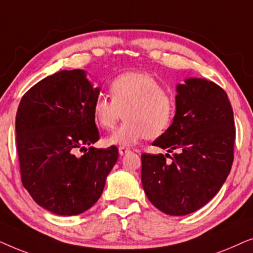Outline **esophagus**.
Listing matches in <instances>:
<instances>
[{"label": "esophagus", "mask_w": 253, "mask_h": 253, "mask_svg": "<svg viewBox=\"0 0 253 253\" xmlns=\"http://www.w3.org/2000/svg\"><path fill=\"white\" fill-rule=\"evenodd\" d=\"M129 152H130L129 148H126V147H124V146H120V147H119V153H120L121 155H124V154L129 153Z\"/></svg>", "instance_id": "34e87169"}]
</instances>
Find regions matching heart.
<instances>
[{"mask_svg": "<svg viewBox=\"0 0 253 253\" xmlns=\"http://www.w3.org/2000/svg\"><path fill=\"white\" fill-rule=\"evenodd\" d=\"M109 93L112 99L100 94L93 101L95 123L110 130L122 119L123 113L126 122L107 138V145L131 146L146 137H160L171 126L175 98L153 76L126 72L113 79Z\"/></svg>", "mask_w": 253, "mask_h": 253, "instance_id": "1", "label": "heart"}]
</instances>
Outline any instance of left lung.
<instances>
[{"instance_id":"1","label":"left lung","mask_w":253,"mask_h":253,"mask_svg":"<svg viewBox=\"0 0 253 253\" xmlns=\"http://www.w3.org/2000/svg\"><path fill=\"white\" fill-rule=\"evenodd\" d=\"M176 91L174 121L152 144L168 153L141 155V183L157 209L181 216L202 209L223 185L234 161L235 126L227 93L215 83L188 78Z\"/></svg>"}]
</instances>
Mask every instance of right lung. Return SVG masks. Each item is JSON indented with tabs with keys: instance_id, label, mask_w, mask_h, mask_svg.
Listing matches in <instances>:
<instances>
[{
	"instance_id": "1",
	"label": "right lung",
	"mask_w": 253,
	"mask_h": 253,
	"mask_svg": "<svg viewBox=\"0 0 253 253\" xmlns=\"http://www.w3.org/2000/svg\"><path fill=\"white\" fill-rule=\"evenodd\" d=\"M99 93L76 69L43 78L20 100L16 143L23 185L38 205L57 215L91 209L119 159L116 146H91L100 138L92 113ZM78 150L84 154L79 157Z\"/></svg>"
}]
</instances>
